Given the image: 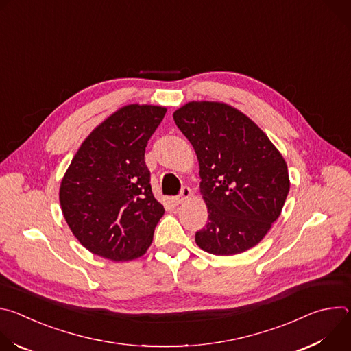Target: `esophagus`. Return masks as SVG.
<instances>
[{"mask_svg":"<svg viewBox=\"0 0 351 351\" xmlns=\"http://www.w3.org/2000/svg\"><path fill=\"white\" fill-rule=\"evenodd\" d=\"M191 197V189L189 186H183L182 187V193L173 198V202L176 204H183L184 202H187V199Z\"/></svg>","mask_w":351,"mask_h":351,"instance_id":"1","label":"esophagus"}]
</instances>
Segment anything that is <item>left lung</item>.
Masks as SVG:
<instances>
[{
	"mask_svg": "<svg viewBox=\"0 0 351 351\" xmlns=\"http://www.w3.org/2000/svg\"><path fill=\"white\" fill-rule=\"evenodd\" d=\"M199 167L208 223L197 245L234 256L257 245L279 218L290 189L287 164L268 136L237 108L190 101L173 112Z\"/></svg>",
	"mask_w": 351,
	"mask_h": 351,
	"instance_id": "1",
	"label": "left lung"
}]
</instances>
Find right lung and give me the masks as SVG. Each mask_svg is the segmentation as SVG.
Returning <instances> with one entry per match:
<instances>
[{
	"instance_id": "obj_1",
	"label": "right lung",
	"mask_w": 351,
	"mask_h": 351,
	"mask_svg": "<svg viewBox=\"0 0 351 351\" xmlns=\"http://www.w3.org/2000/svg\"><path fill=\"white\" fill-rule=\"evenodd\" d=\"M165 107L129 104L84 138L60 186L64 218L90 253L123 263L145 254L164 206L144 162Z\"/></svg>"
}]
</instances>
